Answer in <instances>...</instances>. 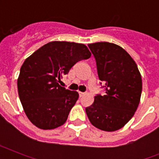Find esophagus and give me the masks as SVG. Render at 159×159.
<instances>
[{"label": "esophagus", "instance_id": "1", "mask_svg": "<svg viewBox=\"0 0 159 159\" xmlns=\"http://www.w3.org/2000/svg\"><path fill=\"white\" fill-rule=\"evenodd\" d=\"M79 95H80V97H82V96H84V95H85V93H84V92H79Z\"/></svg>", "mask_w": 159, "mask_h": 159}]
</instances>
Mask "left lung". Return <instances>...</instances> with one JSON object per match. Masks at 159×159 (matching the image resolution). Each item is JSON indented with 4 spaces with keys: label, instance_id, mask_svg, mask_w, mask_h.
<instances>
[{
    "label": "left lung",
    "instance_id": "8db88e82",
    "mask_svg": "<svg viewBox=\"0 0 159 159\" xmlns=\"http://www.w3.org/2000/svg\"><path fill=\"white\" fill-rule=\"evenodd\" d=\"M88 47L106 93L95 96L93 103L85 109L87 116L96 128L116 131L130 121L139 104L141 74L132 57L116 43L97 42Z\"/></svg>",
    "mask_w": 159,
    "mask_h": 159
}]
</instances>
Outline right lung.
Here are the masks:
<instances>
[{
	"mask_svg": "<svg viewBox=\"0 0 159 159\" xmlns=\"http://www.w3.org/2000/svg\"><path fill=\"white\" fill-rule=\"evenodd\" d=\"M91 56L83 43L52 41L25 60L17 79V89L25 115L32 124L52 130L67 121L79 94L59 83L75 64Z\"/></svg>",
	"mask_w": 159,
	"mask_h": 159,
	"instance_id": "1",
	"label": "right lung"
}]
</instances>
